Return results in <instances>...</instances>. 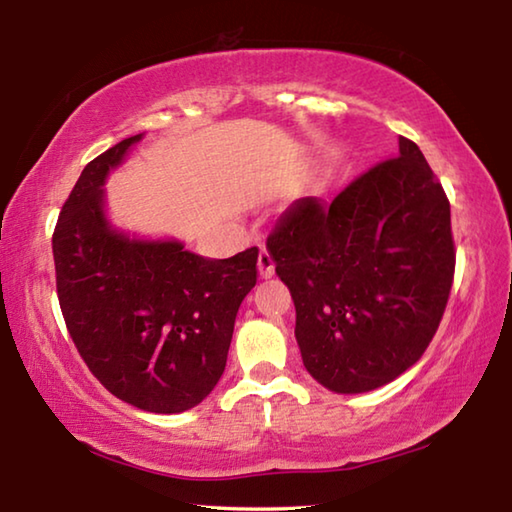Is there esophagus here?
Segmentation results:
<instances>
[{
    "label": "esophagus",
    "mask_w": 512,
    "mask_h": 512,
    "mask_svg": "<svg viewBox=\"0 0 512 512\" xmlns=\"http://www.w3.org/2000/svg\"><path fill=\"white\" fill-rule=\"evenodd\" d=\"M257 264H259V275H262V277H271L275 273V259L266 248L259 250V262Z\"/></svg>",
    "instance_id": "1"
}]
</instances>
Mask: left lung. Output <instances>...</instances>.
Listing matches in <instances>:
<instances>
[{
	"instance_id": "1",
	"label": "left lung",
	"mask_w": 512,
	"mask_h": 512,
	"mask_svg": "<svg viewBox=\"0 0 512 512\" xmlns=\"http://www.w3.org/2000/svg\"><path fill=\"white\" fill-rule=\"evenodd\" d=\"M296 305L309 375L366 393L418 361L454 282L452 214L418 144L361 173L332 203L300 198L266 239Z\"/></svg>"
}]
</instances>
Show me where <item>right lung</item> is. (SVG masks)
Wrapping results in <instances>:
<instances>
[{
	"label": "right lung",
	"instance_id": "right-lung-1",
	"mask_svg": "<svg viewBox=\"0 0 512 512\" xmlns=\"http://www.w3.org/2000/svg\"><path fill=\"white\" fill-rule=\"evenodd\" d=\"M126 137L85 164L60 210L51 246L67 332L108 391L151 413L201 404L221 379L241 300L257 282L259 248L228 259L178 241H137L103 214V180Z\"/></svg>",
	"mask_w": 512,
	"mask_h": 512
}]
</instances>
